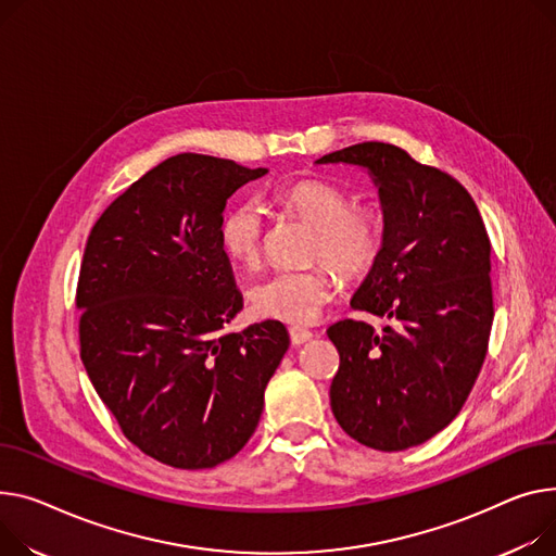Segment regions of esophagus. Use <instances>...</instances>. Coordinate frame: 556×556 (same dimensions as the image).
<instances>
[{"label":"esophagus","instance_id":"1","mask_svg":"<svg viewBox=\"0 0 556 556\" xmlns=\"http://www.w3.org/2000/svg\"><path fill=\"white\" fill-rule=\"evenodd\" d=\"M288 332H290V342H292V346H302V344H306L308 340H313V332H311V330H306V328L292 326Z\"/></svg>","mask_w":556,"mask_h":556}]
</instances>
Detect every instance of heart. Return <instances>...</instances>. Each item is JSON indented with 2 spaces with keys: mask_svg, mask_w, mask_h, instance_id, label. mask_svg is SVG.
<instances>
[{
  "mask_svg": "<svg viewBox=\"0 0 556 556\" xmlns=\"http://www.w3.org/2000/svg\"><path fill=\"white\" fill-rule=\"evenodd\" d=\"M283 203L317 230L313 256L344 277H357L374 266L382 248V216L374 205H351L344 190L326 180H302L283 194ZM266 207L256 199L237 203L220 224V243L241 266H256L264 248ZM336 292L328 268L277 270L256 281L250 302L258 317L290 326L313 324Z\"/></svg>",
  "mask_w": 556,
  "mask_h": 556,
  "instance_id": "heart-1",
  "label": "heart"
}]
</instances>
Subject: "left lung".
Instances as JSON below:
<instances>
[{"mask_svg":"<svg viewBox=\"0 0 556 556\" xmlns=\"http://www.w3.org/2000/svg\"><path fill=\"white\" fill-rule=\"evenodd\" d=\"M366 169L384 216L382 248L351 306L384 321L342 319L330 409L362 445L402 452L445 429L480 374L494 319L490 237L463 185L389 142L315 161Z\"/></svg>","mask_w":556,"mask_h":556,"instance_id":"8db88e82","label":"left lung"}]
</instances>
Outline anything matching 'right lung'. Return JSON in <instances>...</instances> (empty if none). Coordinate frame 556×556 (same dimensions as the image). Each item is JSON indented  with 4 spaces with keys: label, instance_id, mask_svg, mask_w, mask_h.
<instances>
[{
    "label": "right lung",
    "instance_id": "right-lung-1",
    "mask_svg": "<svg viewBox=\"0 0 556 556\" xmlns=\"http://www.w3.org/2000/svg\"><path fill=\"white\" fill-rule=\"evenodd\" d=\"M264 167L176 154L111 203L87 239L80 357L134 445L178 469L243 450L290 346L281 321L220 332L243 308L220 243L228 199Z\"/></svg>",
    "mask_w": 556,
    "mask_h": 556
}]
</instances>
